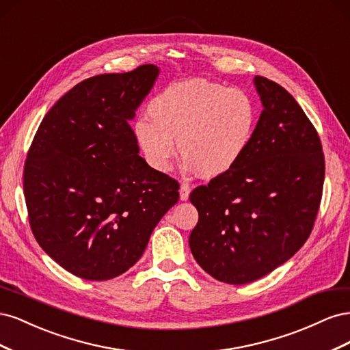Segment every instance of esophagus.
<instances>
[{
    "instance_id": "34e87169",
    "label": "esophagus",
    "mask_w": 350,
    "mask_h": 350,
    "mask_svg": "<svg viewBox=\"0 0 350 350\" xmlns=\"http://www.w3.org/2000/svg\"><path fill=\"white\" fill-rule=\"evenodd\" d=\"M189 193H191V187H189V184H187V183L181 184V188H179V198H181L183 201L188 200Z\"/></svg>"
}]
</instances>
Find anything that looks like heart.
<instances>
[{
	"label": "heart",
	"mask_w": 350,
	"mask_h": 350,
	"mask_svg": "<svg viewBox=\"0 0 350 350\" xmlns=\"http://www.w3.org/2000/svg\"><path fill=\"white\" fill-rule=\"evenodd\" d=\"M147 115L150 120L140 118L133 129L147 165L167 172L178 142L187 166L213 179L230 172L248 152L258 109L243 90L194 79L157 93Z\"/></svg>",
	"instance_id": "1"
}]
</instances>
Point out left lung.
<instances>
[{"label":"left lung","instance_id":"8db88e82","mask_svg":"<svg viewBox=\"0 0 350 350\" xmlns=\"http://www.w3.org/2000/svg\"><path fill=\"white\" fill-rule=\"evenodd\" d=\"M262 112L248 152L230 172L189 194L198 224L196 261L211 278L243 284L288 261L308 239L325 174L314 125L280 84L256 76Z\"/></svg>","mask_w":350,"mask_h":350}]
</instances>
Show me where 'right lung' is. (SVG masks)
I'll return each instance as SVG.
<instances>
[{"label":"right lung","instance_id":"add662e5","mask_svg":"<svg viewBox=\"0 0 350 350\" xmlns=\"http://www.w3.org/2000/svg\"><path fill=\"white\" fill-rule=\"evenodd\" d=\"M157 76L146 64L83 80L48 111L30 144L29 224L74 276L108 280L133 267L179 198L178 181L139 156L129 124Z\"/></svg>","mask_w":350,"mask_h":350}]
</instances>
